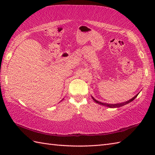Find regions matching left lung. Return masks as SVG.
Segmentation results:
<instances>
[{"label": "left lung", "mask_w": 155, "mask_h": 155, "mask_svg": "<svg viewBox=\"0 0 155 155\" xmlns=\"http://www.w3.org/2000/svg\"><path fill=\"white\" fill-rule=\"evenodd\" d=\"M138 94H139V93H138L137 95H135V96H134L133 98H131V99H130L129 101L124 102V103H117V104H108V103H101V102H99V101H97V100L95 99V98H94L93 97H92V98H93V99L94 100V102H96L97 103L99 104H101V105H103V106H106V107H110V108H118V107H123V106H124V105L127 104H128V103H130V102H132L134 99H135V98H137V97L138 96Z\"/></svg>", "instance_id": "left-lung-1"}]
</instances>
